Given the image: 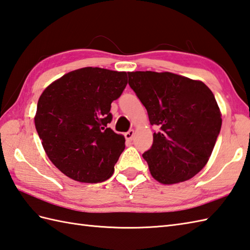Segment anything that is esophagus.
I'll return each instance as SVG.
<instances>
[{
  "mask_svg": "<svg viewBox=\"0 0 250 250\" xmlns=\"http://www.w3.org/2000/svg\"><path fill=\"white\" fill-rule=\"evenodd\" d=\"M125 138L127 139V141H132L133 136H134V130H129V131L125 133Z\"/></svg>",
  "mask_w": 250,
  "mask_h": 250,
  "instance_id": "34e87169",
  "label": "esophagus"
}]
</instances>
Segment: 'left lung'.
<instances>
[{"label": "left lung", "mask_w": 250, "mask_h": 250, "mask_svg": "<svg viewBox=\"0 0 250 250\" xmlns=\"http://www.w3.org/2000/svg\"><path fill=\"white\" fill-rule=\"evenodd\" d=\"M129 85L146 107L153 144L143 154L152 177L163 184L183 182L206 166L222 127L210 88L170 72H129Z\"/></svg>", "instance_id": "obj_1"}]
</instances>
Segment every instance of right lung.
Here are the masks:
<instances>
[{
    "label": "right lung",
    "instance_id": "1",
    "mask_svg": "<svg viewBox=\"0 0 250 250\" xmlns=\"http://www.w3.org/2000/svg\"><path fill=\"white\" fill-rule=\"evenodd\" d=\"M126 84V72L86 67L44 89L35 126L46 155L63 175L84 183L112 177L125 139L108 127L109 111Z\"/></svg>",
    "mask_w": 250,
    "mask_h": 250
}]
</instances>
